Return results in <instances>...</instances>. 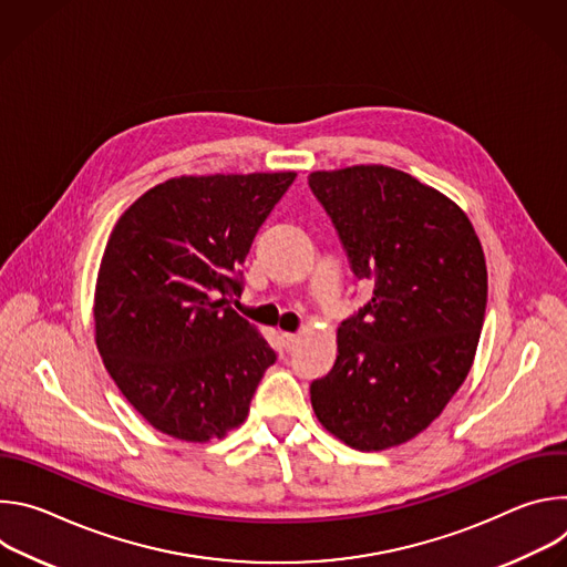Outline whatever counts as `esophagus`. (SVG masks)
<instances>
[{
  "mask_svg": "<svg viewBox=\"0 0 567 567\" xmlns=\"http://www.w3.org/2000/svg\"><path fill=\"white\" fill-rule=\"evenodd\" d=\"M280 339H282V343H285L287 350H291V348L298 343V334H293V332H282Z\"/></svg>",
  "mask_w": 567,
  "mask_h": 567,
  "instance_id": "1",
  "label": "esophagus"
}]
</instances>
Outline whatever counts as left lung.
<instances>
[{
	"instance_id": "left-lung-1",
	"label": "left lung",
	"mask_w": 567,
	"mask_h": 567,
	"mask_svg": "<svg viewBox=\"0 0 567 567\" xmlns=\"http://www.w3.org/2000/svg\"><path fill=\"white\" fill-rule=\"evenodd\" d=\"M309 188L374 287L341 322L311 409L352 449L399 446L440 417L473 365L487 309L480 239L455 202L388 166L318 171Z\"/></svg>"
}]
</instances>
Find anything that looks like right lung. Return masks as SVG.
<instances>
[{"mask_svg":"<svg viewBox=\"0 0 567 567\" xmlns=\"http://www.w3.org/2000/svg\"><path fill=\"white\" fill-rule=\"evenodd\" d=\"M296 173L175 177L116 221L101 260L96 348L156 431L210 442L249 415L276 352L226 300Z\"/></svg>","mask_w":567,"mask_h":567,"instance_id":"add662e5","label":"right lung"}]
</instances>
